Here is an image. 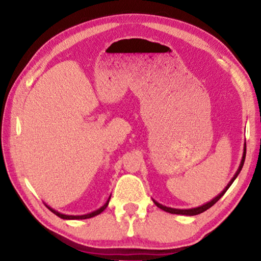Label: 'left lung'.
<instances>
[{
	"instance_id": "obj_1",
	"label": "left lung",
	"mask_w": 261,
	"mask_h": 261,
	"mask_svg": "<svg viewBox=\"0 0 261 261\" xmlns=\"http://www.w3.org/2000/svg\"><path fill=\"white\" fill-rule=\"evenodd\" d=\"M245 155H246V143L244 144V152H243V156H242V161H241V165H240V167H238V169H237V171H236V174L233 175V177L231 178V180L230 182L228 183V185L226 188H224V190L222 192H221L219 196H216L213 200H211V201H208L207 202V204H205V205H202V206H199V207H196V208H190V210H178V208H171V207H167V206H163V205H161V204H159V202H156L155 200H153L154 201V204H155L159 208H161V210H163L165 212H168V213H171V214H180V215H189V216H192V215H197V214H200V213H202V212H205V211H207L208 208H211L212 206H213L216 201H218L221 197L223 196L224 193H226V191L227 190L230 188V185L232 184V182L233 180L236 179V177L238 176V174L241 173V170H242V168H243V165H244V161H245Z\"/></svg>"
}]
</instances>
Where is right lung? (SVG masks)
I'll return each instance as SVG.
<instances>
[{"instance_id": "obj_1", "label": "right lung", "mask_w": 261, "mask_h": 261, "mask_svg": "<svg viewBox=\"0 0 261 261\" xmlns=\"http://www.w3.org/2000/svg\"><path fill=\"white\" fill-rule=\"evenodd\" d=\"M109 200H110V197L108 198L107 202H106V204H105L102 207H100L99 210H96V211H94V212H92V213H88V214H85V215H65V214H62V213H60V212H57V211H55V210L50 208L49 206H47V205H46V206L48 207V210H50V211L53 212V213H54L55 215L59 216V218H61V219H64V220H84V219H90V218H93V216L100 214L101 212H103L106 208H107Z\"/></svg>"}]
</instances>
